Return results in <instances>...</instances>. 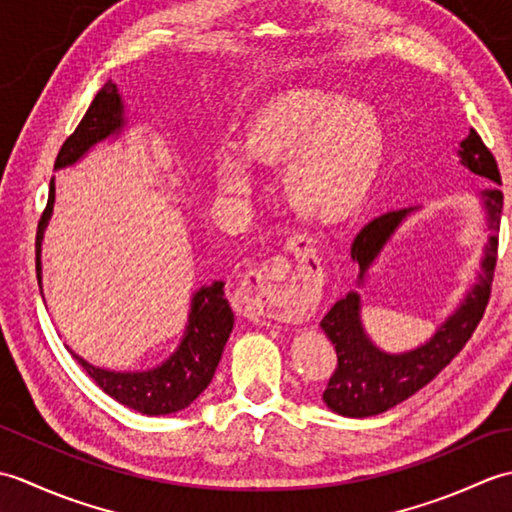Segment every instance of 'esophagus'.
<instances>
[{
  "label": "esophagus",
  "mask_w": 512,
  "mask_h": 512,
  "mask_svg": "<svg viewBox=\"0 0 512 512\" xmlns=\"http://www.w3.org/2000/svg\"><path fill=\"white\" fill-rule=\"evenodd\" d=\"M297 266L286 257H268L242 281V299L259 317L299 323L317 308L323 290V268L308 237L292 239Z\"/></svg>",
  "instance_id": "34e87169"
}]
</instances>
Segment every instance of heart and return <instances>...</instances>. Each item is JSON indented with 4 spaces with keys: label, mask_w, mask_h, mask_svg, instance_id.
Instances as JSON below:
<instances>
[{
    "label": "heart",
    "mask_w": 512,
    "mask_h": 512,
    "mask_svg": "<svg viewBox=\"0 0 512 512\" xmlns=\"http://www.w3.org/2000/svg\"><path fill=\"white\" fill-rule=\"evenodd\" d=\"M387 136L372 105L321 90H290L266 103L244 129V151L224 149L213 176L220 191L248 198L257 160L281 167L288 204L314 222L354 213L383 171Z\"/></svg>",
    "instance_id": "b5f03b06"
}]
</instances>
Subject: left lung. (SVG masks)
I'll return each instance as SVG.
<instances>
[{
	"label": "left lung",
	"mask_w": 512,
	"mask_h": 512,
	"mask_svg": "<svg viewBox=\"0 0 512 512\" xmlns=\"http://www.w3.org/2000/svg\"><path fill=\"white\" fill-rule=\"evenodd\" d=\"M458 158L460 165L473 171L475 176L502 184L497 162L475 129H471L469 136L460 143ZM477 198H480L488 231L480 273L475 277V284L466 290L460 306L438 325L429 341L407 352L394 354L380 350L365 332L361 319L363 299L356 290L347 292L325 314L321 328L332 341L336 358H339V365L323 391V402L330 411L345 418H369L400 405L402 400L429 385L471 339L477 323L484 317L488 297H491L493 270L497 264V231L504 206V195L495 187L480 191ZM416 211L418 206L416 209L411 206V209L378 215L354 237L350 253L358 264V286L365 284L369 268L374 266L402 222Z\"/></svg>",
	"instance_id": "obj_1"
}]
</instances>
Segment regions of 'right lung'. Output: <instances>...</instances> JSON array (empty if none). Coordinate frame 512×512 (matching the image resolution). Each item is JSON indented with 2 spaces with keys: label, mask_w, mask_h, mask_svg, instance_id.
I'll use <instances>...</instances> for the list:
<instances>
[{
  "label": "right lung",
  "mask_w": 512,
  "mask_h": 512,
  "mask_svg": "<svg viewBox=\"0 0 512 512\" xmlns=\"http://www.w3.org/2000/svg\"><path fill=\"white\" fill-rule=\"evenodd\" d=\"M127 127L123 96L116 83L107 81L94 96L88 112L81 118L74 134L65 140L54 169H65L79 162L92 147L105 143L107 138H118ZM54 209V178L50 180L48 206L43 211L37 228V281L41 286V242ZM235 314L224 297V281H213L193 292L189 321L180 345L167 361L143 369V372H116V369L96 367L76 352L70 354L88 372L107 396L145 416H167L187 409L202 391L209 387L213 374L224 352L228 336L233 332Z\"/></svg>",
  "instance_id": "obj_1"
}]
</instances>
